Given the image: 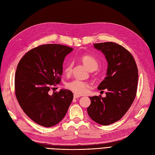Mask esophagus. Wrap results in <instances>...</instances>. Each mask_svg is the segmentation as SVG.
<instances>
[{
  "label": "esophagus",
  "instance_id": "34e87169",
  "mask_svg": "<svg viewBox=\"0 0 155 155\" xmlns=\"http://www.w3.org/2000/svg\"><path fill=\"white\" fill-rule=\"evenodd\" d=\"M79 97H81V96H79V95H77V94H74V99H77Z\"/></svg>",
  "mask_w": 155,
  "mask_h": 155
}]
</instances>
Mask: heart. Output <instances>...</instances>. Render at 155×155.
Instances as JSON below:
<instances>
[{
	"instance_id": "1",
	"label": "heart",
	"mask_w": 155,
	"mask_h": 155,
	"mask_svg": "<svg viewBox=\"0 0 155 155\" xmlns=\"http://www.w3.org/2000/svg\"><path fill=\"white\" fill-rule=\"evenodd\" d=\"M80 59L90 71H94L98 68V61L91 55L84 54L81 56ZM72 67L73 64L72 61H69L65 65V68H64V72L67 75H69L71 73ZM66 86L68 90H71L72 92L77 95H84L87 94L90 88V84L88 83L80 81L78 79L73 80L72 81L67 83Z\"/></svg>"
}]
</instances>
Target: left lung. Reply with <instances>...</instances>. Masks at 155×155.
Masks as SVG:
<instances>
[{"instance_id": "8db88e82", "label": "left lung", "mask_w": 155, "mask_h": 155, "mask_svg": "<svg viewBox=\"0 0 155 155\" xmlns=\"http://www.w3.org/2000/svg\"><path fill=\"white\" fill-rule=\"evenodd\" d=\"M108 61L106 77L98 89L107 90L106 96L90 97L88 114L97 123L107 126L119 120L131 106L137 90L138 68L131 53L115 42L94 44Z\"/></svg>"}]
</instances>
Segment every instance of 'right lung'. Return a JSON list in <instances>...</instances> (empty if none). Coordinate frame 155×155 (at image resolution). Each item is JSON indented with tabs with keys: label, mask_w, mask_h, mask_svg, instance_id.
Masks as SVG:
<instances>
[{
	"label": "right lung",
	"mask_w": 155,
	"mask_h": 155,
	"mask_svg": "<svg viewBox=\"0 0 155 155\" xmlns=\"http://www.w3.org/2000/svg\"><path fill=\"white\" fill-rule=\"evenodd\" d=\"M72 48L45 44L33 48L22 58L15 77V92L24 113L44 127L57 124L65 116L73 99L69 90L49 94L61 81L63 63Z\"/></svg>",
	"instance_id": "obj_1"
}]
</instances>
